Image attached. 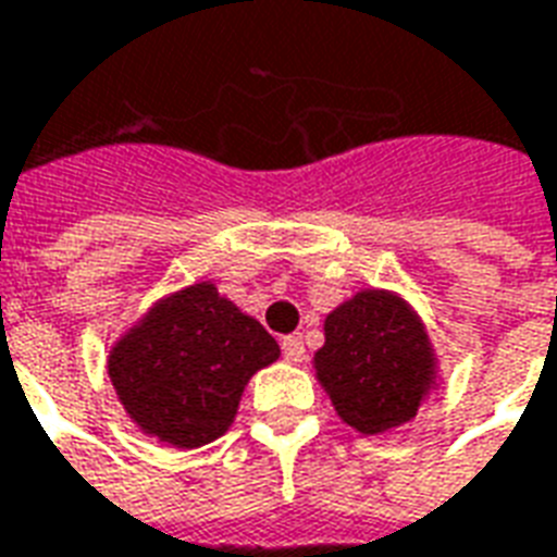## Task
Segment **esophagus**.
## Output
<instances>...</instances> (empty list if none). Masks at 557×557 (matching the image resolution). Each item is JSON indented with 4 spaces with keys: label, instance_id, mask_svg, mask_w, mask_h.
<instances>
[{
    "label": "esophagus",
    "instance_id": "esophagus-1",
    "mask_svg": "<svg viewBox=\"0 0 557 557\" xmlns=\"http://www.w3.org/2000/svg\"><path fill=\"white\" fill-rule=\"evenodd\" d=\"M282 352L287 362H302L306 359V341H302V335H287L282 341Z\"/></svg>",
    "mask_w": 557,
    "mask_h": 557
}]
</instances>
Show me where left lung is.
I'll return each instance as SVG.
<instances>
[{
	"mask_svg": "<svg viewBox=\"0 0 557 557\" xmlns=\"http://www.w3.org/2000/svg\"><path fill=\"white\" fill-rule=\"evenodd\" d=\"M323 335L314 371L350 428L376 436L418 416L436 385V352L407 299L359 290L326 314Z\"/></svg>",
	"mask_w": 557,
	"mask_h": 557,
	"instance_id": "1",
	"label": "left lung"
}]
</instances>
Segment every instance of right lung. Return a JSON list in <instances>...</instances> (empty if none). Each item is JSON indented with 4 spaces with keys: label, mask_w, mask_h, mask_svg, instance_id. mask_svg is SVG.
<instances>
[{
    "label": "right lung",
    "mask_w": 557,
    "mask_h": 557,
    "mask_svg": "<svg viewBox=\"0 0 557 557\" xmlns=\"http://www.w3.org/2000/svg\"><path fill=\"white\" fill-rule=\"evenodd\" d=\"M278 344L216 284L165 296L109 352V380L141 433L174 448L219 440L243 388L278 359Z\"/></svg>",
    "instance_id": "obj_1"
}]
</instances>
